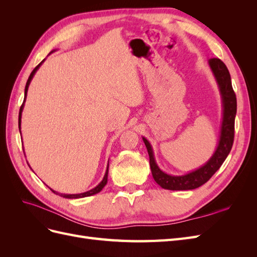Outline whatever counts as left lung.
Here are the masks:
<instances>
[{
  "label": "left lung",
  "instance_id": "left-lung-1",
  "mask_svg": "<svg viewBox=\"0 0 257 257\" xmlns=\"http://www.w3.org/2000/svg\"><path fill=\"white\" fill-rule=\"evenodd\" d=\"M208 64L214 77L222 100V122L220 138L213 154L204 165L191 170L184 175H169L159 167L154 158L153 148L146 137L143 141L150 158V167L153 179L161 188L170 191H188L199 188L211 178L229 154L234 143L235 116L237 112V99L232 90L228 69L220 59H210Z\"/></svg>",
  "mask_w": 257,
  "mask_h": 257
}]
</instances>
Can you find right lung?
Instances as JSON below:
<instances>
[{
    "instance_id": "1",
    "label": "right lung",
    "mask_w": 257,
    "mask_h": 257,
    "mask_svg": "<svg viewBox=\"0 0 257 257\" xmlns=\"http://www.w3.org/2000/svg\"><path fill=\"white\" fill-rule=\"evenodd\" d=\"M56 50H52L49 54H51L52 52H54ZM48 54V56H49ZM47 56V57H48ZM45 60L46 59H44L40 64H38L34 69H33V72L31 73V75H30V77H29V79H28V81H27V84H26V88H25V99H23V103H22V105H21V107H20V111H19V121H18V124H19V131H20V133H21V116H22V111H23V107H25V102H26V99H27V94H28V90H29V85H30V83H31V81H32V79H33V77H34V75H35V73L38 71V68L41 67V65L44 63L45 62ZM109 163V162H108ZM30 166V165H29ZM108 167H109V164H107V169H106V173H105V175H104V178H103V180L100 181L95 188H93V189H91L90 191H87V192H83V193H80V194H60V193H58L57 191H54V190H52V189H50L54 194H59L60 196H62V197H64V198H71V199H73V198H83V197H88V196H92V195H95V194H97V193H99L100 191H102L103 189H104V186L107 184V179H108ZM30 168H31V166H30Z\"/></svg>"
}]
</instances>
